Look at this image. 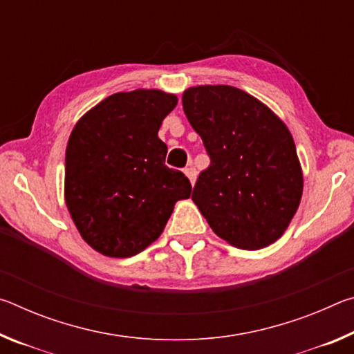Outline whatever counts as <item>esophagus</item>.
I'll list each match as a JSON object with an SVG mask.
<instances>
[{
	"label": "esophagus",
	"instance_id": "obj_1",
	"mask_svg": "<svg viewBox=\"0 0 354 354\" xmlns=\"http://www.w3.org/2000/svg\"><path fill=\"white\" fill-rule=\"evenodd\" d=\"M184 173H185V176L189 178V181H190V184L194 185L195 184V181H196V170L194 169V165H189V167H185V170H184Z\"/></svg>",
	"mask_w": 354,
	"mask_h": 354
}]
</instances>
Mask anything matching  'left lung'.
<instances>
[{"label":"left lung","mask_w":354,"mask_h":354,"mask_svg":"<svg viewBox=\"0 0 354 354\" xmlns=\"http://www.w3.org/2000/svg\"><path fill=\"white\" fill-rule=\"evenodd\" d=\"M183 107L211 158L192 192L209 226L236 248L277 242L303 195L289 128L253 95L223 84L187 88Z\"/></svg>","instance_id":"8db88e82"}]
</instances>
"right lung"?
<instances>
[{"mask_svg":"<svg viewBox=\"0 0 354 354\" xmlns=\"http://www.w3.org/2000/svg\"><path fill=\"white\" fill-rule=\"evenodd\" d=\"M176 95L137 88L104 98L77 120L65 151L64 195L86 243L109 257H131L162 234L192 185L165 165L158 133Z\"/></svg>","mask_w":354,"mask_h":354,"instance_id":"obj_1","label":"right lung"}]
</instances>
